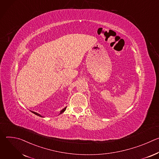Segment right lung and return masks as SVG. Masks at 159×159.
Segmentation results:
<instances>
[{
  "mask_svg": "<svg viewBox=\"0 0 159 159\" xmlns=\"http://www.w3.org/2000/svg\"><path fill=\"white\" fill-rule=\"evenodd\" d=\"M66 107H65V108H63L61 111H60V114L59 115H60V114H61V113H63L65 111V109H66ZM33 113H34V115H37V116H39V117H43L41 115H39V114H38V113H37V112H34V111H31Z\"/></svg>",
  "mask_w": 159,
  "mask_h": 159,
  "instance_id": "1",
  "label": "right lung"
}]
</instances>
